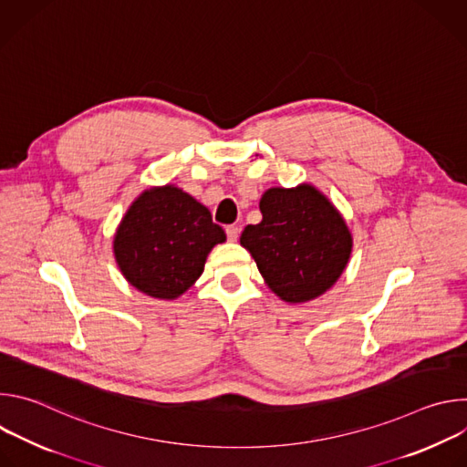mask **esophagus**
I'll use <instances>...</instances> for the list:
<instances>
[{"instance_id":"obj_1","label":"esophagus","mask_w":467,"mask_h":467,"mask_svg":"<svg viewBox=\"0 0 467 467\" xmlns=\"http://www.w3.org/2000/svg\"><path fill=\"white\" fill-rule=\"evenodd\" d=\"M225 233H227L229 242H236L238 236H240V229H238L236 225H227V227H225Z\"/></svg>"}]
</instances>
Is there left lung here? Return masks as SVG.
Instances as JSON below:
<instances>
[{
	"label": "left lung",
	"instance_id": "8db88e82",
	"mask_svg": "<svg viewBox=\"0 0 467 467\" xmlns=\"http://www.w3.org/2000/svg\"><path fill=\"white\" fill-rule=\"evenodd\" d=\"M262 222L247 225L240 244L265 285L286 303L325 294L344 274L353 238L346 220L312 184L270 188L260 197Z\"/></svg>",
	"mask_w": 467,
	"mask_h": 467
}]
</instances>
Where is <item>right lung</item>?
I'll use <instances>...</instances> for the list:
<instances>
[{
    "label": "right lung",
    "instance_id": "1",
    "mask_svg": "<svg viewBox=\"0 0 467 467\" xmlns=\"http://www.w3.org/2000/svg\"><path fill=\"white\" fill-rule=\"evenodd\" d=\"M225 238L205 205L166 184L144 190L132 202L114 234V256L130 286L157 299H177Z\"/></svg>",
    "mask_w": 467,
    "mask_h": 467
}]
</instances>
